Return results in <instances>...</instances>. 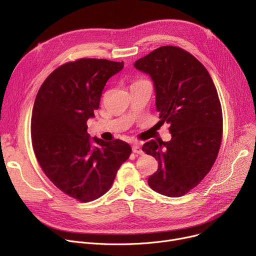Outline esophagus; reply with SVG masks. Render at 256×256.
Returning <instances> with one entry per match:
<instances>
[{"label": "esophagus", "instance_id": "esophagus-1", "mask_svg": "<svg viewBox=\"0 0 256 256\" xmlns=\"http://www.w3.org/2000/svg\"><path fill=\"white\" fill-rule=\"evenodd\" d=\"M132 152L138 154H141L143 152L142 148H141V145L139 143H134L132 145Z\"/></svg>", "mask_w": 256, "mask_h": 256}]
</instances>
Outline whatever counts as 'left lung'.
I'll return each mask as SVG.
<instances>
[{
  "label": "left lung",
  "instance_id": "8db88e82",
  "mask_svg": "<svg viewBox=\"0 0 256 256\" xmlns=\"http://www.w3.org/2000/svg\"><path fill=\"white\" fill-rule=\"evenodd\" d=\"M154 87L160 122L170 124L171 140L144 143L156 158L152 189L180 197L196 186L212 167L222 140V109L217 89L206 67L178 46H160L134 63Z\"/></svg>",
  "mask_w": 256,
  "mask_h": 256
}]
</instances>
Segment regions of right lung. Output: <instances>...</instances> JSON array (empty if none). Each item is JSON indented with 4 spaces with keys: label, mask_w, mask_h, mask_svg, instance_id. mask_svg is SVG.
Segmentation results:
<instances>
[{
    "label": "right lung",
    "mask_w": 256,
    "mask_h": 256,
    "mask_svg": "<svg viewBox=\"0 0 256 256\" xmlns=\"http://www.w3.org/2000/svg\"><path fill=\"white\" fill-rule=\"evenodd\" d=\"M124 62L80 59L54 70L40 87L33 106L34 154L58 189L80 201L98 199L110 189L128 158L130 146L106 142L87 132V120L100 108L102 92Z\"/></svg>",
    "instance_id": "add662e5"
}]
</instances>
